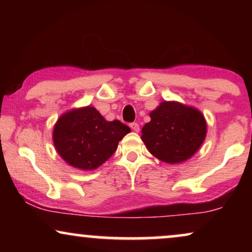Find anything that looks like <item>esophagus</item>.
Listing matches in <instances>:
<instances>
[{"label": "esophagus", "instance_id": "obj_1", "mask_svg": "<svg viewBox=\"0 0 252 252\" xmlns=\"http://www.w3.org/2000/svg\"><path fill=\"white\" fill-rule=\"evenodd\" d=\"M129 127H130V128H132V130H133V132H139V130H140V126H139V124H137V123H130L129 124Z\"/></svg>", "mask_w": 252, "mask_h": 252}]
</instances>
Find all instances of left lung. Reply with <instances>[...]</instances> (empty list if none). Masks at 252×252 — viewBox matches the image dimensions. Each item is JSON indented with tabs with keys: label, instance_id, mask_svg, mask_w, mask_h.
<instances>
[{
	"label": "left lung",
	"instance_id": "left-lung-1",
	"mask_svg": "<svg viewBox=\"0 0 252 252\" xmlns=\"http://www.w3.org/2000/svg\"><path fill=\"white\" fill-rule=\"evenodd\" d=\"M141 139L151 155L168 164L187 160L199 149L206 136V122L201 111L179 102H161L150 112Z\"/></svg>",
	"mask_w": 252,
	"mask_h": 252
}]
</instances>
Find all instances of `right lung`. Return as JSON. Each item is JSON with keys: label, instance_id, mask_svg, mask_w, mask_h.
Wrapping results in <instances>:
<instances>
[{"label": "right lung", "instance_id": "right-lung-1", "mask_svg": "<svg viewBox=\"0 0 252 252\" xmlns=\"http://www.w3.org/2000/svg\"><path fill=\"white\" fill-rule=\"evenodd\" d=\"M130 128L119 120L108 122L94 106L65 112L54 127L53 140L60 156L80 170H95L115 154Z\"/></svg>", "mask_w": 252, "mask_h": 252}]
</instances>
